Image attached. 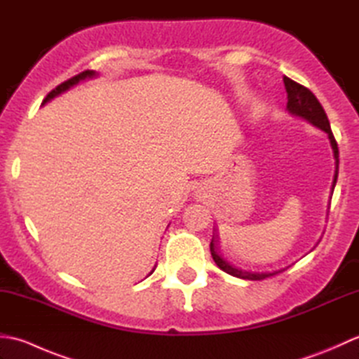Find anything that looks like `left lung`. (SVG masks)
Masks as SVG:
<instances>
[{
  "label": "left lung",
  "instance_id": "left-lung-1",
  "mask_svg": "<svg viewBox=\"0 0 359 359\" xmlns=\"http://www.w3.org/2000/svg\"><path fill=\"white\" fill-rule=\"evenodd\" d=\"M284 85H285L287 98H288V102H287L288 112L293 114V116L306 118L307 121H310L311 125H315L319 129H323V131L329 135V140H330L332 149H333V157H334V179L332 184V193H333L334 185H337L338 170H339V151H338V143H337V140H334L333 133H332L329 118H327V114L321 106V103L318 102V98L315 97V94L311 93L310 89L299 85V83H296L288 77H284ZM216 242L217 241H216V234H215L211 239V243H210L211 256H212V259H215V262L219 269L224 270L228 274H231V276L241 278V279H248V280H262L265 278L274 276V274L282 273L288 269V266H285V269L278 270V271H271V273H251V271L236 269V266L230 265V262H226L224 257L219 256Z\"/></svg>",
  "mask_w": 359,
  "mask_h": 359
}]
</instances>
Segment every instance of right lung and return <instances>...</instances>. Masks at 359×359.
I'll return each instance as SVG.
<instances>
[{"mask_svg": "<svg viewBox=\"0 0 359 359\" xmlns=\"http://www.w3.org/2000/svg\"><path fill=\"white\" fill-rule=\"evenodd\" d=\"M95 71H83L81 74H79V75H75V77H72V79H69L67 81H65V83H62V85H58L55 89L53 90H50V93L46 95V98L43 100V104H46L48 102H50L53 97H57V95H60V94H63V93H66L67 89H71L72 86H75V85H79L80 81H83V80H86V79H93V77H95ZM156 270V269H154ZM152 270V271H154ZM151 271V273H152ZM149 273V274H151Z\"/></svg>", "mask_w": 359, "mask_h": 359, "instance_id": "right-lung-1", "label": "right lung"}]
</instances>
